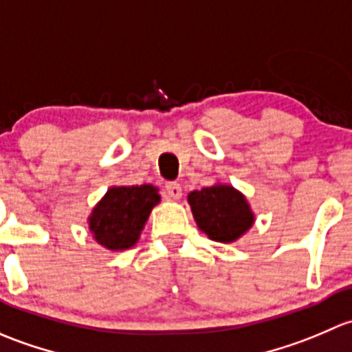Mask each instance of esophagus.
I'll list each match as a JSON object with an SVG mask.
<instances>
[{
  "instance_id": "obj_1",
  "label": "esophagus",
  "mask_w": 352,
  "mask_h": 352,
  "mask_svg": "<svg viewBox=\"0 0 352 352\" xmlns=\"http://www.w3.org/2000/svg\"><path fill=\"white\" fill-rule=\"evenodd\" d=\"M164 190H166V193H168V197L173 198V200H179L181 195H183V191H181V184L175 183V181H169V183H166Z\"/></svg>"
}]
</instances>
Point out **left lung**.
Returning <instances> with one entry per match:
<instances>
[{"mask_svg":"<svg viewBox=\"0 0 352 352\" xmlns=\"http://www.w3.org/2000/svg\"><path fill=\"white\" fill-rule=\"evenodd\" d=\"M188 203L198 229L215 242L237 241L256 220L244 195L232 184L217 183L191 191Z\"/></svg>","mask_w":352,"mask_h":352,"instance_id":"obj_1","label":"left lung"}]
</instances>
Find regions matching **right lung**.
I'll return each mask as SVG.
<instances>
[{
    "mask_svg": "<svg viewBox=\"0 0 352 352\" xmlns=\"http://www.w3.org/2000/svg\"><path fill=\"white\" fill-rule=\"evenodd\" d=\"M161 201L152 184L111 186L88 219L93 239L108 251H125L137 244L152 208Z\"/></svg>",
    "mask_w": 352,
    "mask_h": 352,
    "instance_id": "1",
    "label": "right lung"
}]
</instances>
